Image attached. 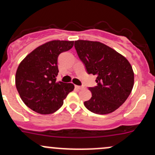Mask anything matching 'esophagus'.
I'll return each mask as SVG.
<instances>
[{"instance_id":"1","label":"esophagus","mask_w":155,"mask_h":155,"mask_svg":"<svg viewBox=\"0 0 155 155\" xmlns=\"http://www.w3.org/2000/svg\"><path fill=\"white\" fill-rule=\"evenodd\" d=\"M75 87H76V89H78V90H81V89H83V88H84V87H82V86H78V85H75Z\"/></svg>"}]
</instances>
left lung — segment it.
<instances>
[{"mask_svg": "<svg viewBox=\"0 0 155 155\" xmlns=\"http://www.w3.org/2000/svg\"><path fill=\"white\" fill-rule=\"evenodd\" d=\"M75 48L89 74L96 75L98 85L90 87L92 97L84 104L92 113H111L127 99L134 85V72L127 59L105 44L76 40Z\"/></svg>", "mask_w": 155, "mask_h": 155, "instance_id": "obj_1", "label": "left lung"}]
</instances>
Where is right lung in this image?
<instances>
[{"label": "right lung", "mask_w": 155, "mask_h": 155, "mask_svg": "<svg viewBox=\"0 0 155 155\" xmlns=\"http://www.w3.org/2000/svg\"><path fill=\"white\" fill-rule=\"evenodd\" d=\"M74 41L52 40L42 44L20 62L15 75V84L22 101L37 113L51 114L58 110L70 92L72 83L56 81L57 59L62 52L74 46Z\"/></svg>", "instance_id": "obj_1"}]
</instances>
